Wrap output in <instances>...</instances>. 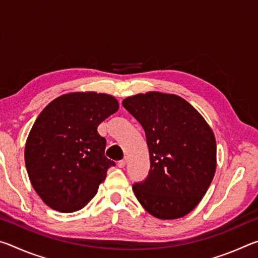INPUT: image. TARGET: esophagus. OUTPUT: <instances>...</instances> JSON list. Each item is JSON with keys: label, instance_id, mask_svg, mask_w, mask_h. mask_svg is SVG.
<instances>
[{"label": "esophagus", "instance_id": "esophagus-1", "mask_svg": "<svg viewBox=\"0 0 258 258\" xmlns=\"http://www.w3.org/2000/svg\"><path fill=\"white\" fill-rule=\"evenodd\" d=\"M126 163H127V158H124V159L119 160V161H118V167L124 168L125 166H126Z\"/></svg>", "mask_w": 258, "mask_h": 258}]
</instances>
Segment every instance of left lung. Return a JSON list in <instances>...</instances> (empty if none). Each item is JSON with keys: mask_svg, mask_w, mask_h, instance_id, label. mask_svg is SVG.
Instances as JSON below:
<instances>
[{"mask_svg": "<svg viewBox=\"0 0 258 258\" xmlns=\"http://www.w3.org/2000/svg\"><path fill=\"white\" fill-rule=\"evenodd\" d=\"M123 107L145 130L150 171L133 184L135 197L160 220L189 214L206 194L216 169V142L203 116L174 94L148 92Z\"/></svg>", "mask_w": 258, "mask_h": 258, "instance_id": "1", "label": "left lung"}]
</instances>
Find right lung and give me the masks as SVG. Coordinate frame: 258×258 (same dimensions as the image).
Returning a JSON list of instances; mask_svg holds the SVG:
<instances>
[{"instance_id":"obj_1","label":"right lung","mask_w":258,"mask_h":258,"mask_svg":"<svg viewBox=\"0 0 258 258\" xmlns=\"http://www.w3.org/2000/svg\"><path fill=\"white\" fill-rule=\"evenodd\" d=\"M118 110L117 100L95 92L61 95L37 117L25 148L32 185L52 209L73 213L97 195L115 161L104 156L98 126Z\"/></svg>"}]
</instances>
